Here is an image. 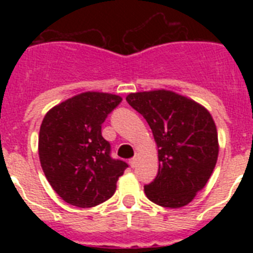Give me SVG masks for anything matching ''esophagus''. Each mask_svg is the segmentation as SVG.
Masks as SVG:
<instances>
[{
  "label": "esophagus",
  "instance_id": "obj_1",
  "mask_svg": "<svg viewBox=\"0 0 253 253\" xmlns=\"http://www.w3.org/2000/svg\"><path fill=\"white\" fill-rule=\"evenodd\" d=\"M137 162H138V160L134 157V158H131L130 161H129V165H130L131 167H135V166H137Z\"/></svg>",
  "mask_w": 253,
  "mask_h": 253
}]
</instances>
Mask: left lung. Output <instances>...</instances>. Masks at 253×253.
I'll use <instances>...</instances> for the list:
<instances>
[{
  "mask_svg": "<svg viewBox=\"0 0 253 253\" xmlns=\"http://www.w3.org/2000/svg\"><path fill=\"white\" fill-rule=\"evenodd\" d=\"M126 101L147 120L158 148V173L144 186L147 198L165 208L185 207L207 185L216 165L213 116L193 99L163 88L131 92Z\"/></svg>",
  "mask_w": 253,
  "mask_h": 253,
  "instance_id": "8db88e82",
  "label": "left lung"
}]
</instances>
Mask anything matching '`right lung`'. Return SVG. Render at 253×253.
I'll use <instances>...</instances> for the list:
<instances>
[{
  "mask_svg": "<svg viewBox=\"0 0 253 253\" xmlns=\"http://www.w3.org/2000/svg\"><path fill=\"white\" fill-rule=\"evenodd\" d=\"M97 91L78 93L45 114L39 130V160L46 180L64 202L91 208L114 195L128 165L110 157L101 124L122 101Z\"/></svg>",
  "mask_w": 253,
  "mask_h": 253,
  "instance_id": "add662e5",
  "label": "right lung"
}]
</instances>
